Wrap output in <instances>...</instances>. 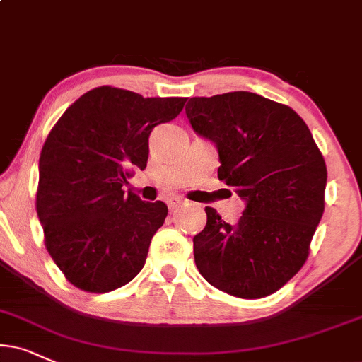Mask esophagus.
<instances>
[{
  "label": "esophagus",
  "mask_w": 362,
  "mask_h": 362,
  "mask_svg": "<svg viewBox=\"0 0 362 362\" xmlns=\"http://www.w3.org/2000/svg\"><path fill=\"white\" fill-rule=\"evenodd\" d=\"M168 206L171 211H174V209H177L181 206V204H185V199L181 198V196H169V198L166 199Z\"/></svg>",
  "instance_id": "esophagus-1"
}]
</instances>
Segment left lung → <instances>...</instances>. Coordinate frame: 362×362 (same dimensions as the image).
<instances>
[{
  "instance_id": "left-lung-1",
  "label": "left lung",
  "mask_w": 362,
  "mask_h": 362,
  "mask_svg": "<svg viewBox=\"0 0 362 362\" xmlns=\"http://www.w3.org/2000/svg\"><path fill=\"white\" fill-rule=\"evenodd\" d=\"M191 126L218 147V177L247 206L238 223L206 206L194 262L213 287L240 298L282 288L309 257L324 213L327 168L296 110L252 92L193 97Z\"/></svg>"
}]
</instances>
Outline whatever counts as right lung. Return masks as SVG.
Masks as SVG:
<instances>
[{
    "label": "right lung",
    "instance_id": "1",
    "mask_svg": "<svg viewBox=\"0 0 362 362\" xmlns=\"http://www.w3.org/2000/svg\"><path fill=\"white\" fill-rule=\"evenodd\" d=\"M185 97H144L97 87L74 102L40 154L37 213L45 245L80 290H115L142 270L168 206L124 193L132 168L147 166L149 134L185 107Z\"/></svg>",
    "mask_w": 362,
    "mask_h": 362
}]
</instances>
